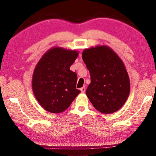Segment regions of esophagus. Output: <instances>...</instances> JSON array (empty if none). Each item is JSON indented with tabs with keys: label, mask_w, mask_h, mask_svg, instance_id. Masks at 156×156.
<instances>
[{
	"label": "esophagus",
	"mask_w": 156,
	"mask_h": 156,
	"mask_svg": "<svg viewBox=\"0 0 156 156\" xmlns=\"http://www.w3.org/2000/svg\"><path fill=\"white\" fill-rule=\"evenodd\" d=\"M80 91H81L82 93H84V92H85V91H86V88L84 87H83L80 88Z\"/></svg>",
	"instance_id": "esophagus-1"
}]
</instances>
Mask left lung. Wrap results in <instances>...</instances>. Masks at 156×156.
Returning <instances> with one entry per match:
<instances>
[{
	"label": "left lung",
	"mask_w": 156,
	"mask_h": 156,
	"mask_svg": "<svg viewBox=\"0 0 156 156\" xmlns=\"http://www.w3.org/2000/svg\"><path fill=\"white\" fill-rule=\"evenodd\" d=\"M82 56L90 73L86 94L91 104L102 113L117 112L130 92V81L122 60L105 45L85 49Z\"/></svg>",
	"instance_id": "obj_1"
}]
</instances>
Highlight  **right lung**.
Returning a JSON list of instances; mask_svg holds the SVG:
<instances>
[{
  "label": "right lung",
  "mask_w": 156,
  "mask_h": 156,
  "mask_svg": "<svg viewBox=\"0 0 156 156\" xmlns=\"http://www.w3.org/2000/svg\"><path fill=\"white\" fill-rule=\"evenodd\" d=\"M78 56L77 51L53 47L36 66L32 77L33 92L47 112H64L80 93L76 89L77 75L70 70Z\"/></svg>",
  "instance_id": "add662e5"
}]
</instances>
